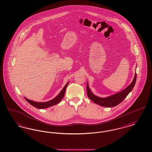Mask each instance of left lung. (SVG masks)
Returning <instances> with one entry per match:
<instances>
[{
  "label": "left lung",
  "instance_id": "8db88e82",
  "mask_svg": "<svg viewBox=\"0 0 152 152\" xmlns=\"http://www.w3.org/2000/svg\"><path fill=\"white\" fill-rule=\"evenodd\" d=\"M137 78V74H135L134 79L130 85L124 89L121 92H120L116 94L109 96L106 98H100L93 94L89 88L88 87V84L87 83V95L88 97L94 101V103L99 104L102 107H114L116 105H118L125 99V97L128 96V94L132 91L133 88L134 87Z\"/></svg>",
  "mask_w": 152,
  "mask_h": 152
}]
</instances>
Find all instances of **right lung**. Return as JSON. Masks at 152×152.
I'll return each instance as SVG.
<instances>
[{"label": "right lung", "instance_id": "1", "mask_svg": "<svg viewBox=\"0 0 152 152\" xmlns=\"http://www.w3.org/2000/svg\"><path fill=\"white\" fill-rule=\"evenodd\" d=\"M68 83H69V82H68L66 83V84L65 85V87L63 88V89L60 92V94H58V96L55 98H54L53 99L51 100V101L44 102H35V101L29 100L26 99V98H25V99L26 100V101H28L31 105H32V106H34V107H35L36 108L44 109L48 108L50 107H51V106H53V105H55L57 104L60 101L62 100V99L63 98V97L64 96L65 89H66V88L67 87Z\"/></svg>", "mask_w": 152, "mask_h": 152}]
</instances>
